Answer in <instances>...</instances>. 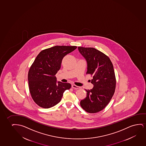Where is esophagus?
I'll use <instances>...</instances> for the list:
<instances>
[{
  "label": "esophagus",
  "instance_id": "obj_1",
  "mask_svg": "<svg viewBox=\"0 0 146 146\" xmlns=\"http://www.w3.org/2000/svg\"><path fill=\"white\" fill-rule=\"evenodd\" d=\"M72 88L73 89H80V87L76 86V85H72Z\"/></svg>",
  "mask_w": 146,
  "mask_h": 146
}]
</instances>
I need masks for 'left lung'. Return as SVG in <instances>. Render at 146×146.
Masks as SVG:
<instances>
[{
	"label": "left lung",
	"instance_id": "8db88e82",
	"mask_svg": "<svg viewBox=\"0 0 146 146\" xmlns=\"http://www.w3.org/2000/svg\"><path fill=\"white\" fill-rule=\"evenodd\" d=\"M80 54L87 63V74L92 75L91 83L94 85L86 90L87 97L80 102V105L90 113L100 112L105 108L112 99L116 88L114 67L108 56L94 48L78 47Z\"/></svg>",
	"mask_w": 146,
	"mask_h": 146
}]
</instances>
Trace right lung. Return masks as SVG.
<instances>
[{
    "label": "right lung",
    "instance_id": "obj_1",
    "mask_svg": "<svg viewBox=\"0 0 146 146\" xmlns=\"http://www.w3.org/2000/svg\"><path fill=\"white\" fill-rule=\"evenodd\" d=\"M77 48L75 46H55L42 50L30 67L28 74L31 96L41 107L49 108L58 104L65 91L71 85L57 81L55 75L64 56Z\"/></svg>",
    "mask_w": 146,
    "mask_h": 146
}]
</instances>
